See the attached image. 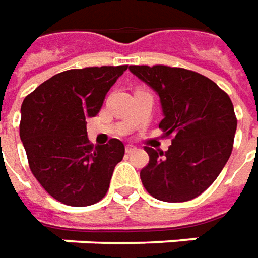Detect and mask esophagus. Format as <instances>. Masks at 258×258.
I'll list each match as a JSON object with an SVG mask.
<instances>
[{"instance_id":"1","label":"esophagus","mask_w":258,"mask_h":258,"mask_svg":"<svg viewBox=\"0 0 258 258\" xmlns=\"http://www.w3.org/2000/svg\"><path fill=\"white\" fill-rule=\"evenodd\" d=\"M125 150L126 153H133L135 150H136V146H133V145H126Z\"/></svg>"}]
</instances>
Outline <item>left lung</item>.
I'll return each mask as SVG.
<instances>
[{
    "label": "left lung",
    "mask_w": 258,
    "mask_h": 258,
    "mask_svg": "<svg viewBox=\"0 0 258 258\" xmlns=\"http://www.w3.org/2000/svg\"><path fill=\"white\" fill-rule=\"evenodd\" d=\"M129 70L160 97L159 127L173 135L167 152L146 146L149 164L140 171L156 200L185 202L211 185L230 157L237 120L226 92L200 73L168 66Z\"/></svg>",
    "instance_id": "1"
}]
</instances>
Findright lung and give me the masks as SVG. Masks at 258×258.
I'll return each instance as SVG.
<instances>
[{
	"label": "right lung",
	"mask_w": 258,
	"mask_h": 258,
	"mask_svg": "<svg viewBox=\"0 0 258 258\" xmlns=\"http://www.w3.org/2000/svg\"><path fill=\"white\" fill-rule=\"evenodd\" d=\"M126 69L102 66L58 73L22 102L19 135L31 171L61 204L88 207L102 200L123 159L125 146L118 139L94 149L85 118L98 113Z\"/></svg>",
	"instance_id": "1"
}]
</instances>
